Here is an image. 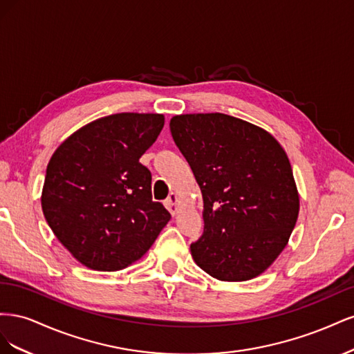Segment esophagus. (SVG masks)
Returning <instances> with one entry per match:
<instances>
[{
    "instance_id": "34e87169",
    "label": "esophagus",
    "mask_w": 354,
    "mask_h": 354,
    "mask_svg": "<svg viewBox=\"0 0 354 354\" xmlns=\"http://www.w3.org/2000/svg\"><path fill=\"white\" fill-rule=\"evenodd\" d=\"M165 207L167 209L173 214V216H176V214L178 212L180 209V203H178V198L176 194H169V196L165 199Z\"/></svg>"
}]
</instances>
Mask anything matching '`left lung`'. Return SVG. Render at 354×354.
I'll return each instance as SVG.
<instances>
[{
    "instance_id": "8db88e82",
    "label": "left lung",
    "mask_w": 354,
    "mask_h": 354,
    "mask_svg": "<svg viewBox=\"0 0 354 354\" xmlns=\"http://www.w3.org/2000/svg\"><path fill=\"white\" fill-rule=\"evenodd\" d=\"M169 130L202 192L195 263L218 281L254 279L283 251L298 218L286 152L261 127L218 112L176 115Z\"/></svg>"
}]
</instances>
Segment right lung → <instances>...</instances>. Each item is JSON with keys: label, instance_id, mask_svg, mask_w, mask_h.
Instances as JSON below:
<instances>
[{"label": "right lung", "instance_id": "1", "mask_svg": "<svg viewBox=\"0 0 354 354\" xmlns=\"http://www.w3.org/2000/svg\"><path fill=\"white\" fill-rule=\"evenodd\" d=\"M164 122L160 113L109 115L81 127L53 153L42 212L59 242L88 269H125L169 221L162 203L152 201L151 171L138 160Z\"/></svg>", "mask_w": 354, "mask_h": 354}]
</instances>
